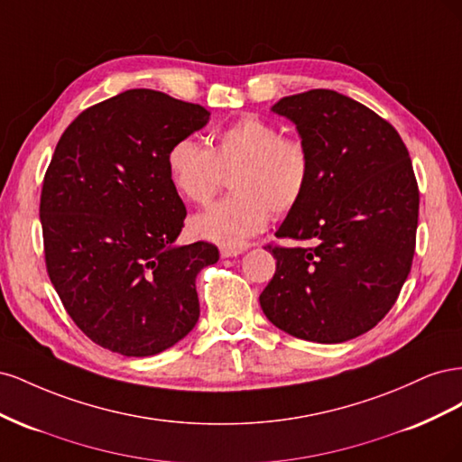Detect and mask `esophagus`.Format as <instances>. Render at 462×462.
I'll return each instance as SVG.
<instances>
[{
	"mask_svg": "<svg viewBox=\"0 0 462 462\" xmlns=\"http://www.w3.org/2000/svg\"><path fill=\"white\" fill-rule=\"evenodd\" d=\"M241 253H243V248H231V246H221L219 248L221 258H233V256H239Z\"/></svg>",
	"mask_w": 462,
	"mask_h": 462,
	"instance_id": "obj_1",
	"label": "esophagus"
}]
</instances>
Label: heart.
I'll use <instances>...</instances> for the list:
<instances>
[{"label":"heart","instance_id":"1","mask_svg":"<svg viewBox=\"0 0 462 462\" xmlns=\"http://www.w3.org/2000/svg\"><path fill=\"white\" fill-rule=\"evenodd\" d=\"M212 148L194 138H179L167 152V171L185 200L206 206L231 174L233 194L192 219L202 239L241 246L260 233L270 212L283 216L297 208L310 187L312 152L297 136L282 134L277 125L245 116L214 138Z\"/></svg>","mask_w":462,"mask_h":462}]
</instances>
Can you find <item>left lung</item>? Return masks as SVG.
<instances>
[{
	"label": "left lung",
	"instance_id": "left-lung-1",
	"mask_svg": "<svg viewBox=\"0 0 462 462\" xmlns=\"http://www.w3.org/2000/svg\"><path fill=\"white\" fill-rule=\"evenodd\" d=\"M312 152L304 199L268 245L277 265L260 306L273 326L314 343H343L393 309L411 273L420 192L391 123L353 97L316 88L273 107Z\"/></svg>",
	"mask_w": 462,
	"mask_h": 462
}]
</instances>
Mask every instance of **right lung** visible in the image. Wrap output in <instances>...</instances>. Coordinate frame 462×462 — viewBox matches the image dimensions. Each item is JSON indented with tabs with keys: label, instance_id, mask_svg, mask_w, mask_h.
Masks as SVG:
<instances>
[{
	"label": "right lung",
	"instance_id": "obj_1",
	"mask_svg": "<svg viewBox=\"0 0 462 462\" xmlns=\"http://www.w3.org/2000/svg\"><path fill=\"white\" fill-rule=\"evenodd\" d=\"M208 119L199 104L134 88L82 111L55 146L40 197L46 270L77 328L107 351L158 355L199 321L197 275L219 253L175 245L187 208L165 158Z\"/></svg>",
	"mask_w": 462,
	"mask_h": 462
}]
</instances>
